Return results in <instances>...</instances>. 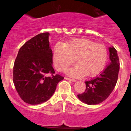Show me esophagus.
<instances>
[{"label": "esophagus", "instance_id": "esophagus-1", "mask_svg": "<svg viewBox=\"0 0 131 131\" xmlns=\"http://www.w3.org/2000/svg\"><path fill=\"white\" fill-rule=\"evenodd\" d=\"M64 79H65L66 80H70V81H72V82H76V81H77V80H75V79H70V78H68V77H64Z\"/></svg>", "mask_w": 131, "mask_h": 131}]
</instances>
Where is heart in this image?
Returning a JSON list of instances; mask_svg holds the SVG:
<instances>
[{
	"label": "heart",
	"mask_w": 131,
	"mask_h": 131,
	"mask_svg": "<svg viewBox=\"0 0 131 131\" xmlns=\"http://www.w3.org/2000/svg\"><path fill=\"white\" fill-rule=\"evenodd\" d=\"M106 46L85 39H77L65 44L57 43L54 49V63L56 69L64 71L77 59L78 64L68 71L73 77H93L102 71L106 63Z\"/></svg>",
	"instance_id": "1"
}]
</instances>
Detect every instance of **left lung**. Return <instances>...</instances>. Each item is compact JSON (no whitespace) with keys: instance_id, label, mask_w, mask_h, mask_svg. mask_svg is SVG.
Wrapping results in <instances>:
<instances>
[{"instance_id":"left-lung-1","label":"left lung","mask_w":131,"mask_h":131,"mask_svg":"<svg viewBox=\"0 0 131 131\" xmlns=\"http://www.w3.org/2000/svg\"><path fill=\"white\" fill-rule=\"evenodd\" d=\"M109 64L99 76L85 82V92L77 95L80 101L88 105H97L105 101L117 84L120 68L119 59L115 47H109Z\"/></svg>"}]
</instances>
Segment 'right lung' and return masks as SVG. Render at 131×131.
Returning <instances> with one entry per match:
<instances>
[{"label": "right lung", "mask_w": 131, "mask_h": 131, "mask_svg": "<svg viewBox=\"0 0 131 131\" xmlns=\"http://www.w3.org/2000/svg\"><path fill=\"white\" fill-rule=\"evenodd\" d=\"M49 33L38 34L18 51L13 67V82L22 100L38 105L49 100L64 77L54 75ZM51 74L47 76V74Z\"/></svg>", "instance_id": "add662e5"}]
</instances>
